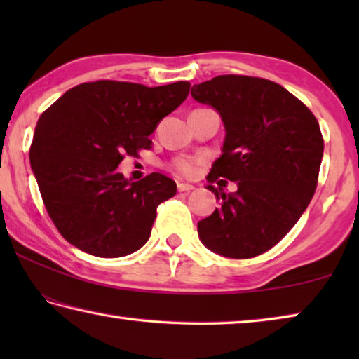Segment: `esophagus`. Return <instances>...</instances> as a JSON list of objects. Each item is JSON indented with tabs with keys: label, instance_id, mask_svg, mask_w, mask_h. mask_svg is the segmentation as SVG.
I'll return each instance as SVG.
<instances>
[{
	"label": "esophagus",
	"instance_id": "1",
	"mask_svg": "<svg viewBox=\"0 0 359 359\" xmlns=\"http://www.w3.org/2000/svg\"><path fill=\"white\" fill-rule=\"evenodd\" d=\"M177 190L179 191H191V190H194V187L190 185V184H179Z\"/></svg>",
	"mask_w": 359,
	"mask_h": 359
}]
</instances>
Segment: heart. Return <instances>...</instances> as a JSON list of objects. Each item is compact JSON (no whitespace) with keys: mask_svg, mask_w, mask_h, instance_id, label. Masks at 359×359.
Masks as SVG:
<instances>
[{"mask_svg":"<svg viewBox=\"0 0 359 359\" xmlns=\"http://www.w3.org/2000/svg\"><path fill=\"white\" fill-rule=\"evenodd\" d=\"M172 169L175 174L182 175V177H193L198 168V160L194 158H177L172 161Z\"/></svg>","mask_w":359,"mask_h":359,"instance_id":"obj_1","label":"heart"}]
</instances>
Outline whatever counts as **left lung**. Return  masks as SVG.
<instances>
[{"mask_svg": "<svg viewBox=\"0 0 359 359\" xmlns=\"http://www.w3.org/2000/svg\"><path fill=\"white\" fill-rule=\"evenodd\" d=\"M191 96L217 109L226 136L209 184L238 182L222 205L198 222L203 244L228 258L269 250L294 226L318 184L323 136L315 115L282 85L226 74L194 85Z\"/></svg>", "mask_w": 359, "mask_h": 359, "instance_id": "8db88e82", "label": "left lung"}]
</instances>
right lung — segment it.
<instances>
[{"instance_id": "obj_1", "label": "right lung", "mask_w": 359, "mask_h": 359, "mask_svg": "<svg viewBox=\"0 0 359 359\" xmlns=\"http://www.w3.org/2000/svg\"><path fill=\"white\" fill-rule=\"evenodd\" d=\"M188 93L190 82H85L42 112L29 163L47 214L69 244L118 258L149 241L156 208L177 185L158 172L131 182L117 166L125 155L151 149L149 136Z\"/></svg>"}]
</instances>
